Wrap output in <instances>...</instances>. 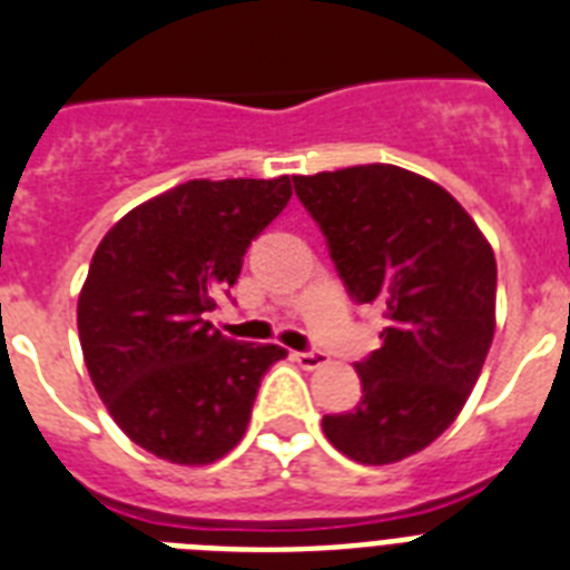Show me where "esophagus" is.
Listing matches in <instances>:
<instances>
[{
  "label": "esophagus",
  "instance_id": "esophagus-1",
  "mask_svg": "<svg viewBox=\"0 0 570 570\" xmlns=\"http://www.w3.org/2000/svg\"><path fill=\"white\" fill-rule=\"evenodd\" d=\"M293 357L302 370H320V366L328 364V357L322 355V352H295Z\"/></svg>",
  "mask_w": 570,
  "mask_h": 570
}]
</instances>
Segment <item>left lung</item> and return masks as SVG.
Segmentation results:
<instances>
[{"mask_svg":"<svg viewBox=\"0 0 570 570\" xmlns=\"http://www.w3.org/2000/svg\"><path fill=\"white\" fill-rule=\"evenodd\" d=\"M357 304L387 316L381 348L355 364L364 396L322 432L361 464L425 450L461 414L494 340L497 259L468 209L396 165L293 177Z\"/></svg>","mask_w":570,"mask_h":570,"instance_id":"obj_1","label":"left lung"}]
</instances>
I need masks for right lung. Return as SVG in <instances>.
Listing matches in <instances>:
<instances>
[{"label": "right lung", "instance_id": "right-lung-1", "mask_svg": "<svg viewBox=\"0 0 570 570\" xmlns=\"http://www.w3.org/2000/svg\"><path fill=\"white\" fill-rule=\"evenodd\" d=\"M289 197V177L180 183L129 209L94 250L76 307L85 366L120 432L156 459H224L259 379L286 357L224 337L206 313Z\"/></svg>", "mask_w": 570, "mask_h": 570}]
</instances>
